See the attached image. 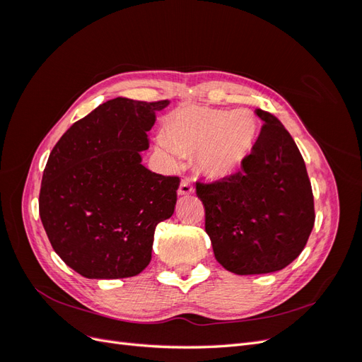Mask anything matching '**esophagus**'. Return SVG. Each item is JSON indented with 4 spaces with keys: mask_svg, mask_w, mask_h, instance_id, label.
I'll use <instances>...</instances> for the list:
<instances>
[{
    "mask_svg": "<svg viewBox=\"0 0 362 362\" xmlns=\"http://www.w3.org/2000/svg\"><path fill=\"white\" fill-rule=\"evenodd\" d=\"M194 193V185L190 180L184 178L181 182H180V189H178V194L180 196H189V194H193Z\"/></svg>",
    "mask_w": 362,
    "mask_h": 362,
    "instance_id": "esophagus-1",
    "label": "esophagus"
}]
</instances>
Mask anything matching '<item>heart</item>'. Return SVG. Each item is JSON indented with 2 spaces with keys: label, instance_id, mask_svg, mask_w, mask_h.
Listing matches in <instances>:
<instances>
[{
  "label": "heart",
  "instance_id": "heart-1",
  "mask_svg": "<svg viewBox=\"0 0 362 362\" xmlns=\"http://www.w3.org/2000/svg\"><path fill=\"white\" fill-rule=\"evenodd\" d=\"M166 139L158 137L163 152H194L198 169L218 180L233 175L252 146L257 133L254 113L237 108L233 112L208 107H185L164 127Z\"/></svg>",
  "mask_w": 362,
  "mask_h": 362
}]
</instances>
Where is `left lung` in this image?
Masks as SVG:
<instances>
[{
  "mask_svg": "<svg viewBox=\"0 0 362 362\" xmlns=\"http://www.w3.org/2000/svg\"><path fill=\"white\" fill-rule=\"evenodd\" d=\"M255 113L264 125L240 172L196 184L214 257L235 275L287 267L300 255L315 218L311 182L293 137L273 115Z\"/></svg>",
  "mask_w": 362,
  "mask_h": 362,
  "instance_id": "left-lung-1",
  "label": "left lung"
}]
</instances>
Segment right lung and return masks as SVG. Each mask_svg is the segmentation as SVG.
<instances>
[{"label": "right lung", "mask_w": 362, "mask_h": 362, "mask_svg": "<svg viewBox=\"0 0 362 362\" xmlns=\"http://www.w3.org/2000/svg\"><path fill=\"white\" fill-rule=\"evenodd\" d=\"M169 101L115 98L75 122L43 170L39 214L56 254L81 276H136L156 226L172 217L180 178L141 164L148 131Z\"/></svg>", "instance_id": "1"}]
</instances>
